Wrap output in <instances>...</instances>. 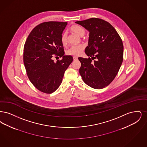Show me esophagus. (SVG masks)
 Listing matches in <instances>:
<instances>
[{
    "instance_id": "1",
    "label": "esophagus",
    "mask_w": 147,
    "mask_h": 147,
    "mask_svg": "<svg viewBox=\"0 0 147 147\" xmlns=\"http://www.w3.org/2000/svg\"><path fill=\"white\" fill-rule=\"evenodd\" d=\"M73 59H74V61H76V60L78 59V57H73Z\"/></svg>"
}]
</instances>
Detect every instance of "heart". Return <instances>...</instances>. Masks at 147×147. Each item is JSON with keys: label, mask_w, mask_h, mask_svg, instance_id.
<instances>
[{"label": "heart", "mask_w": 147, "mask_h": 147, "mask_svg": "<svg viewBox=\"0 0 147 147\" xmlns=\"http://www.w3.org/2000/svg\"><path fill=\"white\" fill-rule=\"evenodd\" d=\"M70 30L71 32L76 34L79 37H82L85 34V30L81 26L78 25H73L70 28ZM61 42L62 45L64 47L66 46L68 43L67 35L66 33H64L61 37ZM84 45H79L76 46H73L66 51V54L71 56H78L80 55L84 49Z\"/></svg>", "instance_id": "heart-1"}]
</instances>
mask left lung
Masks as SVG:
<instances>
[{
	"instance_id": "left-lung-1",
	"label": "left lung",
	"mask_w": 147,
	"mask_h": 147,
	"mask_svg": "<svg viewBox=\"0 0 147 147\" xmlns=\"http://www.w3.org/2000/svg\"><path fill=\"white\" fill-rule=\"evenodd\" d=\"M76 23L90 32L85 53L92 59L78 57L79 70L84 82L94 89H102L115 78L123 61V45L114 27L108 22L91 18Z\"/></svg>"
}]
</instances>
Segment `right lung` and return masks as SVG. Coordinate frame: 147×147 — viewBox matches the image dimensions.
<instances>
[{"instance_id": "right-lung-1", "label": "right lung", "mask_w": 147, "mask_h": 147, "mask_svg": "<svg viewBox=\"0 0 147 147\" xmlns=\"http://www.w3.org/2000/svg\"><path fill=\"white\" fill-rule=\"evenodd\" d=\"M67 22L49 21L35 27L26 39L24 48V63L27 76L39 90L51 94L61 84L66 70L73 61L64 55L61 42ZM62 57L54 62L53 57Z\"/></svg>"}]
</instances>
